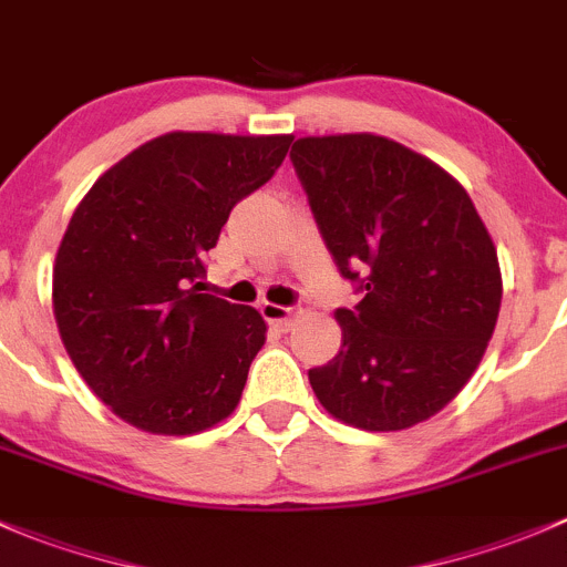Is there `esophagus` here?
Segmentation results:
<instances>
[{"label":"esophagus","instance_id":"esophagus-1","mask_svg":"<svg viewBox=\"0 0 567 567\" xmlns=\"http://www.w3.org/2000/svg\"><path fill=\"white\" fill-rule=\"evenodd\" d=\"M260 312L268 323H274L277 329L288 331L290 326H293V320L301 316V307H279V305H271V301H266V305L260 307Z\"/></svg>","mask_w":567,"mask_h":567}]
</instances>
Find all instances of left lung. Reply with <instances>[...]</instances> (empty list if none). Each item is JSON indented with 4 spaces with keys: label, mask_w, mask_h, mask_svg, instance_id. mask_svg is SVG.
<instances>
[{
    "label": "left lung",
    "mask_w": 567,
    "mask_h": 567,
    "mask_svg": "<svg viewBox=\"0 0 567 567\" xmlns=\"http://www.w3.org/2000/svg\"><path fill=\"white\" fill-rule=\"evenodd\" d=\"M290 158L326 249L362 290L334 312L342 346L310 370L312 392L362 431L431 420L472 379L499 318L488 227L447 169L386 136H301Z\"/></svg>",
    "instance_id": "8db88e82"
}]
</instances>
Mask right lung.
<instances>
[{"instance_id": "right-lung-1", "label": "right lung", "mask_w": 567, "mask_h": 567, "mask_svg": "<svg viewBox=\"0 0 567 567\" xmlns=\"http://www.w3.org/2000/svg\"><path fill=\"white\" fill-rule=\"evenodd\" d=\"M293 136L173 131L120 158L73 210L51 305L73 368L128 425L192 436L236 411L266 342L255 307L199 293L227 216Z\"/></svg>"}]
</instances>
